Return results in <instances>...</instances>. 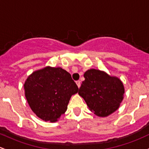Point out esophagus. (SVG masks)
I'll list each match as a JSON object with an SVG mask.
<instances>
[{
  "label": "esophagus",
  "mask_w": 149,
  "mask_h": 149,
  "mask_svg": "<svg viewBox=\"0 0 149 149\" xmlns=\"http://www.w3.org/2000/svg\"><path fill=\"white\" fill-rule=\"evenodd\" d=\"M76 84H77V87H80V85H81V84H80V81L79 80H77V81H76Z\"/></svg>",
  "instance_id": "1"
}]
</instances>
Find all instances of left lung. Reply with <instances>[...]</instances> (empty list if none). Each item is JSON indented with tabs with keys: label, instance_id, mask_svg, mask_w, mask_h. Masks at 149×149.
<instances>
[{
	"label": "left lung",
	"instance_id": "8db88e82",
	"mask_svg": "<svg viewBox=\"0 0 149 149\" xmlns=\"http://www.w3.org/2000/svg\"><path fill=\"white\" fill-rule=\"evenodd\" d=\"M84 77L78 94L96 116L105 117L118 108L125 93L118 78L95 69L85 72Z\"/></svg>",
	"mask_w": 149,
	"mask_h": 149
}]
</instances>
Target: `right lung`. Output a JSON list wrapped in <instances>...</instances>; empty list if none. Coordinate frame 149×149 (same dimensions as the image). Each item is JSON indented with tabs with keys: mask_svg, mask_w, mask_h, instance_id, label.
<instances>
[{
	"mask_svg": "<svg viewBox=\"0 0 149 149\" xmlns=\"http://www.w3.org/2000/svg\"><path fill=\"white\" fill-rule=\"evenodd\" d=\"M24 90L33 113L42 120L55 122L65 113L70 97L79 88L66 70L47 67L27 78Z\"/></svg>",
	"mask_w": 149,
	"mask_h": 149,
	"instance_id": "obj_1",
	"label": "right lung"
}]
</instances>
